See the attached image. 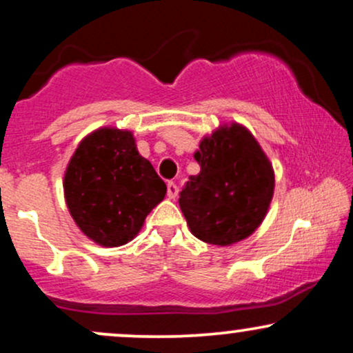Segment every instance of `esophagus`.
Instances as JSON below:
<instances>
[{
	"instance_id": "esophagus-1",
	"label": "esophagus",
	"mask_w": 353,
	"mask_h": 353,
	"mask_svg": "<svg viewBox=\"0 0 353 353\" xmlns=\"http://www.w3.org/2000/svg\"><path fill=\"white\" fill-rule=\"evenodd\" d=\"M177 192H179V189H177L176 182L169 181L168 182V197H169V199H176Z\"/></svg>"
}]
</instances>
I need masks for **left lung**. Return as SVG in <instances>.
<instances>
[{
  "mask_svg": "<svg viewBox=\"0 0 353 353\" xmlns=\"http://www.w3.org/2000/svg\"><path fill=\"white\" fill-rule=\"evenodd\" d=\"M194 159L201 165L179 192L190 232L214 245L249 237L264 221L274 196V171L254 136L241 124L204 137Z\"/></svg>",
  "mask_w": 353,
  "mask_h": 353,
  "instance_id": "1",
  "label": "left lung"
}]
</instances>
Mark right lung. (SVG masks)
Listing matches in <instances>:
<instances>
[{"mask_svg":"<svg viewBox=\"0 0 353 353\" xmlns=\"http://www.w3.org/2000/svg\"><path fill=\"white\" fill-rule=\"evenodd\" d=\"M165 190L152 164L137 152L131 132L114 128L84 137L64 174V197L72 219L104 247L134 239Z\"/></svg>","mask_w":353,"mask_h":353,"instance_id":"right-lung-1","label":"right lung"}]
</instances>
